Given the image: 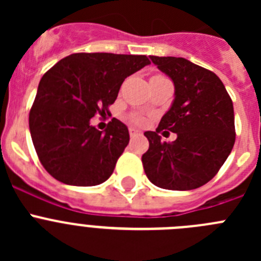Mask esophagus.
Here are the masks:
<instances>
[{
	"mask_svg": "<svg viewBox=\"0 0 261 261\" xmlns=\"http://www.w3.org/2000/svg\"><path fill=\"white\" fill-rule=\"evenodd\" d=\"M129 135H130V137H136V136L140 135V130H137V129L135 128H129Z\"/></svg>",
	"mask_w": 261,
	"mask_h": 261,
	"instance_id": "34e87169",
	"label": "esophagus"
}]
</instances>
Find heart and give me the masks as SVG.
I'll return each instance as SVG.
<instances>
[{
	"label": "heart",
	"mask_w": 261,
	"mask_h": 261,
	"mask_svg": "<svg viewBox=\"0 0 261 261\" xmlns=\"http://www.w3.org/2000/svg\"><path fill=\"white\" fill-rule=\"evenodd\" d=\"M130 120H132V123L136 124V125H142V124H145V119L141 115H132Z\"/></svg>",
	"instance_id": "1"
}]
</instances>
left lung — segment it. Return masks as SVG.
Returning a JSON list of instances; mask_svg holds the SVG:
<instances>
[{"mask_svg":"<svg viewBox=\"0 0 261 261\" xmlns=\"http://www.w3.org/2000/svg\"><path fill=\"white\" fill-rule=\"evenodd\" d=\"M171 78L175 99L155 132H145L149 150L142 155L146 176L159 188L190 191L212 180L235 142L234 107L222 81L213 71L183 57L150 56ZM170 130L174 143L160 141Z\"/></svg>","mask_w":261,"mask_h":261,"instance_id":"obj_1","label":"left lung"}]
</instances>
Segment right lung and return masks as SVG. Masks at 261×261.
I'll return each instance as SVG.
<instances>
[{
    "mask_svg": "<svg viewBox=\"0 0 261 261\" xmlns=\"http://www.w3.org/2000/svg\"><path fill=\"white\" fill-rule=\"evenodd\" d=\"M149 64L144 55L73 53L41 77L29 124L39 161L50 176L91 187L112 175L129 144L128 128L114 117L102 132L90 119L108 114L124 80Z\"/></svg>",
    "mask_w": 261,
    "mask_h": 261,
    "instance_id": "1",
    "label": "right lung"
}]
</instances>
